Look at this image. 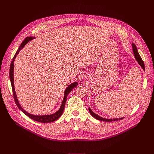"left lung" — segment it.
Returning a JSON list of instances; mask_svg holds the SVG:
<instances>
[{
	"label": "left lung",
	"mask_w": 154,
	"mask_h": 154,
	"mask_svg": "<svg viewBox=\"0 0 154 154\" xmlns=\"http://www.w3.org/2000/svg\"><path fill=\"white\" fill-rule=\"evenodd\" d=\"M131 46H132V49H133V52L134 54V56H135V58L136 59V60L137 61V62L138 63L139 65L140 66L143 68V69L144 70V71H145V67H144V62L143 61L140 55H139V53L138 52V50H137V46L135 45V44L132 43L131 44ZM88 110L90 113V114L91 115V116L93 117H94L95 119L99 120V121H105V122H112V121H118V120H121L122 119L124 118H114V119H106V118H102V117H100L99 116H98L97 115H96V113H94L90 107H88Z\"/></svg>",
	"instance_id": "8db88e82"
}]
</instances>
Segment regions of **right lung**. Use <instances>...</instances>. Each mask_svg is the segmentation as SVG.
Returning <instances> with one entry per match:
<instances>
[{
	"instance_id": "add662e5",
	"label": "right lung",
	"mask_w": 154,
	"mask_h": 154,
	"mask_svg": "<svg viewBox=\"0 0 154 154\" xmlns=\"http://www.w3.org/2000/svg\"><path fill=\"white\" fill-rule=\"evenodd\" d=\"M33 39H35V37L30 36V37H27L24 39V41H23V42H22L21 45H20L19 49H17V52H16V54H15V55H14V56L13 58V60L11 63V64H10V82H11V86H12L14 99V101H15V103H16V105L17 106V107L19 108L21 112H23L29 118H30L32 119H33L34 121H36L37 122H42V123L52 122H54V121H56L57 119H58L62 115V113H63V111H64L65 103H66V100H67V96L69 94V93L72 91V90H73L74 88L76 87L77 86L78 83H77V82H75L70 84L65 89L64 94V97H63L62 103L61 104V106H60L57 112H56L55 113H53V114L48 115H32L30 113H29L28 112H27L25 110V109H24L23 108V107L20 106L19 102V100L17 99L16 93V91H15V89H14V59L16 58V57H17L18 54L19 53L20 51L22 49H23L24 47L26 45V44H27L30 41L32 40Z\"/></svg>"
}]
</instances>
